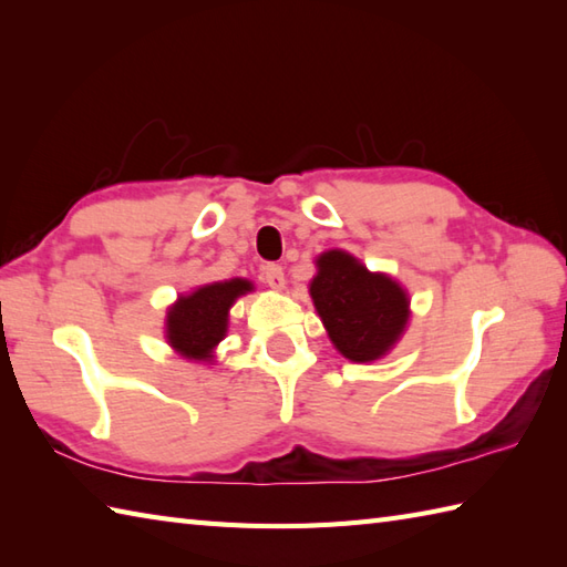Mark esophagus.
<instances>
[{"label":"esophagus","mask_w":567,"mask_h":567,"mask_svg":"<svg viewBox=\"0 0 567 567\" xmlns=\"http://www.w3.org/2000/svg\"><path fill=\"white\" fill-rule=\"evenodd\" d=\"M262 280H265V285H268V287H272V290H282V287H285L282 265H277V262L265 265V268H262Z\"/></svg>","instance_id":"esophagus-1"}]
</instances>
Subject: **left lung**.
<instances>
[{"label": "left lung", "instance_id": "1", "mask_svg": "<svg viewBox=\"0 0 567 567\" xmlns=\"http://www.w3.org/2000/svg\"><path fill=\"white\" fill-rule=\"evenodd\" d=\"M317 265L309 292L333 346L355 363L388 353L409 319L402 287L388 275L368 272L343 250L323 252Z\"/></svg>", "mask_w": 567, "mask_h": 567}]
</instances>
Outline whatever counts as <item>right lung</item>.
<instances>
[{"mask_svg": "<svg viewBox=\"0 0 567 567\" xmlns=\"http://www.w3.org/2000/svg\"><path fill=\"white\" fill-rule=\"evenodd\" d=\"M252 290L248 280L204 285L167 311V341L177 353L195 360H209L212 348L226 336L228 309L234 299Z\"/></svg>", "mask_w": 567, "mask_h": 567, "instance_id": "1", "label": "right lung"}]
</instances>
